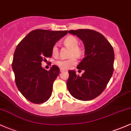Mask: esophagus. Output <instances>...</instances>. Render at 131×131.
Here are the masks:
<instances>
[{
	"instance_id": "esophagus-1",
	"label": "esophagus",
	"mask_w": 131,
	"mask_h": 131,
	"mask_svg": "<svg viewBox=\"0 0 131 131\" xmlns=\"http://www.w3.org/2000/svg\"><path fill=\"white\" fill-rule=\"evenodd\" d=\"M60 71L61 73H63V72L66 71V70H63V69H62V68H60Z\"/></svg>"
}]
</instances>
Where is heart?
Listing matches in <instances>:
<instances>
[{"label":"heart","mask_w":131,"mask_h":131,"mask_svg":"<svg viewBox=\"0 0 131 131\" xmlns=\"http://www.w3.org/2000/svg\"><path fill=\"white\" fill-rule=\"evenodd\" d=\"M64 43L66 45H68L70 47L72 48L71 50V55H74V56L79 57L82 55V50L79 47V40L76 37L73 36H68L64 40ZM52 54L53 55H56L58 53V45L55 44L52 47ZM57 66L62 69H70L72 68L73 66L77 63V60L74 57H71L68 59H64V58H59L55 62Z\"/></svg>","instance_id":"1"}]
</instances>
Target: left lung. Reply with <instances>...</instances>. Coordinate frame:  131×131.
<instances>
[{"mask_svg": "<svg viewBox=\"0 0 131 131\" xmlns=\"http://www.w3.org/2000/svg\"><path fill=\"white\" fill-rule=\"evenodd\" d=\"M82 40L85 47L84 57L77 66L84 70L82 76L68 71L67 88L75 99L82 101L98 97L106 88L113 73L115 54L113 47L101 33L88 29L68 31Z\"/></svg>", "mask_w": 131, "mask_h": 131, "instance_id": "8db88e82", "label": "left lung"}]
</instances>
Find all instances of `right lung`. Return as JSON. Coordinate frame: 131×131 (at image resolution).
I'll use <instances>...</instances> for the list:
<instances>
[{
  "label": "right lung",
  "mask_w": 131,
  "mask_h": 131,
  "mask_svg": "<svg viewBox=\"0 0 131 131\" xmlns=\"http://www.w3.org/2000/svg\"><path fill=\"white\" fill-rule=\"evenodd\" d=\"M67 33V31L35 29L16 47L12 62L16 86L33 103H43L52 95L53 83L60 69L53 65L47 71L41 67V62L46 57H51L53 46Z\"/></svg>",
  "instance_id": "1"
}]
</instances>
